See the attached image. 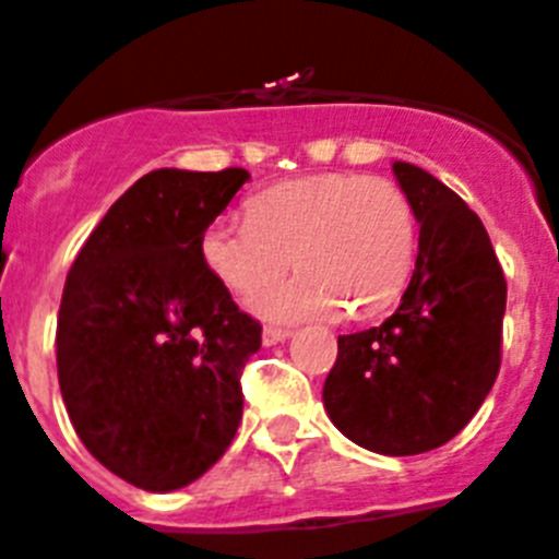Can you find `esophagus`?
I'll list each match as a JSON object with an SVG mask.
<instances>
[{
    "label": "esophagus",
    "instance_id": "obj_1",
    "mask_svg": "<svg viewBox=\"0 0 559 559\" xmlns=\"http://www.w3.org/2000/svg\"><path fill=\"white\" fill-rule=\"evenodd\" d=\"M290 335V330H285V328H265L263 330V344L265 347H274V344H280V341H285Z\"/></svg>",
    "mask_w": 559,
    "mask_h": 559
}]
</instances>
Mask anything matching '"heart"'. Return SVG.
Listing matches in <instances>:
<instances>
[{
    "label": "heart",
    "instance_id": "obj_1",
    "mask_svg": "<svg viewBox=\"0 0 559 559\" xmlns=\"http://www.w3.org/2000/svg\"><path fill=\"white\" fill-rule=\"evenodd\" d=\"M246 221H215L204 231L206 263L226 288L251 296L283 274L251 308L265 319L372 316L406 283L417 249L412 201L380 176L324 173L257 192Z\"/></svg>",
    "mask_w": 559,
    "mask_h": 559
}]
</instances>
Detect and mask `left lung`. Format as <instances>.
<instances>
[{"instance_id":"obj_1","label":"left lung","mask_w":559,"mask_h":559,"mask_svg":"<svg viewBox=\"0 0 559 559\" xmlns=\"http://www.w3.org/2000/svg\"><path fill=\"white\" fill-rule=\"evenodd\" d=\"M419 224L400 308L380 328L338 335L324 408L355 445L414 456L445 445L501 369L507 280L476 212L423 167L394 162Z\"/></svg>"}]
</instances>
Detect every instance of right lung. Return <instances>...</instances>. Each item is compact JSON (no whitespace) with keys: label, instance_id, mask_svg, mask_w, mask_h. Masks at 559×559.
Returning <instances> with one entry per match:
<instances>
[{"label":"right lung","instance_id":"obj_1","mask_svg":"<svg viewBox=\"0 0 559 559\" xmlns=\"http://www.w3.org/2000/svg\"><path fill=\"white\" fill-rule=\"evenodd\" d=\"M243 167H165L128 187L88 235L58 310V383L86 451L114 476L170 492L204 476L243 417L263 328L204 260V231Z\"/></svg>","mask_w":559,"mask_h":559}]
</instances>
